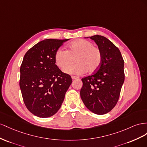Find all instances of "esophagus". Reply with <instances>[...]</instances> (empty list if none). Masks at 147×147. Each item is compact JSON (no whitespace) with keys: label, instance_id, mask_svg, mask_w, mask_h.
I'll return each instance as SVG.
<instances>
[{"label":"esophagus","instance_id":"obj_1","mask_svg":"<svg viewBox=\"0 0 147 147\" xmlns=\"http://www.w3.org/2000/svg\"><path fill=\"white\" fill-rule=\"evenodd\" d=\"M71 78H72L73 80H74V79H79V77H78V76H71Z\"/></svg>","mask_w":147,"mask_h":147}]
</instances>
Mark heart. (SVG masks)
Returning <instances> with one entry per match:
<instances>
[{"instance_id": "obj_1", "label": "heart", "mask_w": 147, "mask_h": 147, "mask_svg": "<svg viewBox=\"0 0 147 147\" xmlns=\"http://www.w3.org/2000/svg\"><path fill=\"white\" fill-rule=\"evenodd\" d=\"M75 60L77 63L67 66ZM56 64L58 66L65 67L64 72L71 74H82L97 71L102 65V53L100 49L94 46L91 42L79 39L71 42L68 50L60 48L55 54Z\"/></svg>"}]
</instances>
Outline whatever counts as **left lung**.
<instances>
[{
  "label": "left lung",
  "instance_id": "left-lung-1",
  "mask_svg": "<svg viewBox=\"0 0 147 147\" xmlns=\"http://www.w3.org/2000/svg\"><path fill=\"white\" fill-rule=\"evenodd\" d=\"M102 53L99 69L82 79L80 95L85 106L97 115L110 112L118 102L124 81V60L119 49L105 37H90Z\"/></svg>",
  "mask_w": 147,
  "mask_h": 147
}]
</instances>
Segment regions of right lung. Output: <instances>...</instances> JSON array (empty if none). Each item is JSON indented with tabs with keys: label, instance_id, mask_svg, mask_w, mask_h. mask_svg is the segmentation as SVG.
Returning a JSON list of instances; mask_svg holds the SVG:
<instances>
[{
	"label": "right lung",
	"instance_id": "right-lung-1",
	"mask_svg": "<svg viewBox=\"0 0 147 147\" xmlns=\"http://www.w3.org/2000/svg\"><path fill=\"white\" fill-rule=\"evenodd\" d=\"M69 39H45L25 54L20 67V87L28 110L39 118H48L60 108L72 82L69 74L55 65V54Z\"/></svg>",
	"mask_w": 147,
	"mask_h": 147
}]
</instances>
